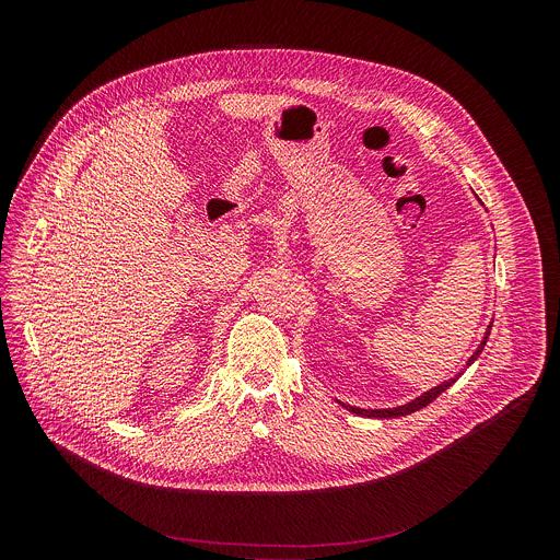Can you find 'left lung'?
<instances>
[{
    "instance_id": "8db88e82",
    "label": "left lung",
    "mask_w": 560,
    "mask_h": 560,
    "mask_svg": "<svg viewBox=\"0 0 560 560\" xmlns=\"http://www.w3.org/2000/svg\"><path fill=\"white\" fill-rule=\"evenodd\" d=\"M490 330H492V326H490ZM490 330L486 332V337H483L481 346H478V348H476V352L469 357L467 365H471V363L478 359V354L483 352V348H486V343H488V337H490ZM452 383H454V378H450V381H445V383H441V385H436V387L428 389L423 396L415 398V401H410V404H406V406L389 408V410H361V408H352V406H346V408H348L352 415H361V417H370V419H396V417H406V415H412V412H417V410H421V408L430 406V404L434 401V398H436L439 394H443Z\"/></svg>"
}]
</instances>
